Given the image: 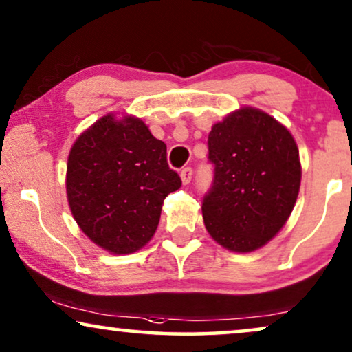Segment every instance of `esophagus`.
I'll return each mask as SVG.
<instances>
[{
	"instance_id": "34e87169",
	"label": "esophagus",
	"mask_w": 352,
	"mask_h": 352,
	"mask_svg": "<svg viewBox=\"0 0 352 352\" xmlns=\"http://www.w3.org/2000/svg\"><path fill=\"white\" fill-rule=\"evenodd\" d=\"M191 177H193V168H191V167H185V168H182V172H180L182 184H184V185H188L190 182H191Z\"/></svg>"
}]
</instances>
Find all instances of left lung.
I'll return each instance as SVG.
<instances>
[{
    "label": "left lung",
    "instance_id": "obj_1",
    "mask_svg": "<svg viewBox=\"0 0 352 352\" xmlns=\"http://www.w3.org/2000/svg\"><path fill=\"white\" fill-rule=\"evenodd\" d=\"M214 185L203 201L206 230L225 250L251 252L282 230L301 186L289 130L256 107H240L209 133Z\"/></svg>",
    "mask_w": 352,
    "mask_h": 352
}]
</instances>
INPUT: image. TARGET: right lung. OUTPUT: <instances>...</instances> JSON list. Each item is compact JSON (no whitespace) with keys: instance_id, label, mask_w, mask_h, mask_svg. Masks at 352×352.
I'll use <instances>...</instances> for the list:
<instances>
[{"instance_id":"obj_1","label":"right lung","mask_w":352,"mask_h":352,"mask_svg":"<svg viewBox=\"0 0 352 352\" xmlns=\"http://www.w3.org/2000/svg\"><path fill=\"white\" fill-rule=\"evenodd\" d=\"M167 146L135 116L106 114L75 140L65 191L80 230L111 254H132L151 240L164 199L179 190Z\"/></svg>"}]
</instances>
